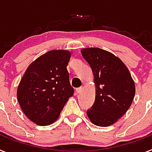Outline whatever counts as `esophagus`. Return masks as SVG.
<instances>
[{
  "instance_id": "obj_1",
  "label": "esophagus",
  "mask_w": 152,
  "mask_h": 152,
  "mask_svg": "<svg viewBox=\"0 0 152 152\" xmlns=\"http://www.w3.org/2000/svg\"><path fill=\"white\" fill-rule=\"evenodd\" d=\"M82 91H83V87H80V88L76 89V92H77V94H81V92H82Z\"/></svg>"
}]
</instances>
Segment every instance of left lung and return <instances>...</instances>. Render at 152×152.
Returning a JSON list of instances; mask_svg holds the SVG:
<instances>
[{"instance_id": "8db88e82", "label": "left lung", "mask_w": 152, "mask_h": 152, "mask_svg": "<svg viewBox=\"0 0 152 152\" xmlns=\"http://www.w3.org/2000/svg\"><path fill=\"white\" fill-rule=\"evenodd\" d=\"M81 55L91 68L96 86L95 101L87 115L97 126H109L130 107L135 94L134 81L124 64L107 50L85 48Z\"/></svg>"}]
</instances>
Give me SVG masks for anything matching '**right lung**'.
Listing matches in <instances>:
<instances>
[{
	"mask_svg": "<svg viewBox=\"0 0 152 152\" xmlns=\"http://www.w3.org/2000/svg\"><path fill=\"white\" fill-rule=\"evenodd\" d=\"M68 50H53L30 64L18 85L17 96L22 111L41 126L54 123L74 88L69 81Z\"/></svg>",
	"mask_w": 152,
	"mask_h": 152,
	"instance_id": "right-lung-1",
	"label": "right lung"
}]
</instances>
